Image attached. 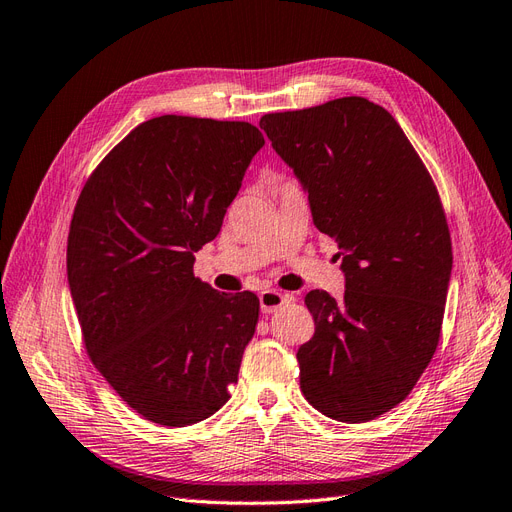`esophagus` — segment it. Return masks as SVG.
Wrapping results in <instances>:
<instances>
[{
  "label": "esophagus",
  "mask_w": 512,
  "mask_h": 512,
  "mask_svg": "<svg viewBox=\"0 0 512 512\" xmlns=\"http://www.w3.org/2000/svg\"><path fill=\"white\" fill-rule=\"evenodd\" d=\"M287 300H290V296L287 294H281L277 290H264L259 294V307H261V313H272L277 311L279 307H283Z\"/></svg>",
  "instance_id": "34e87169"
}]
</instances>
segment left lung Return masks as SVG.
I'll return each instance as SVG.
<instances>
[{
	"label": "left lung",
	"instance_id": "obj_1",
	"mask_svg": "<svg viewBox=\"0 0 512 512\" xmlns=\"http://www.w3.org/2000/svg\"><path fill=\"white\" fill-rule=\"evenodd\" d=\"M259 127L337 242L346 292L311 290L296 352L313 409L361 424L409 396L435 355L452 272L439 192L393 116L363 97L264 114Z\"/></svg>",
	"mask_w": 512,
	"mask_h": 512
}]
</instances>
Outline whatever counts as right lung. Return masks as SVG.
I'll list each match as a JSON object with an SVG mask.
<instances>
[{"instance_id": "right-lung-1", "label": "right lung", "mask_w": 512, "mask_h": 512, "mask_svg": "<svg viewBox=\"0 0 512 512\" xmlns=\"http://www.w3.org/2000/svg\"><path fill=\"white\" fill-rule=\"evenodd\" d=\"M264 142L251 123L155 116L103 157L77 199L67 274L86 352L153 424L203 422L238 383L259 298L220 294L192 268Z\"/></svg>"}]
</instances>
